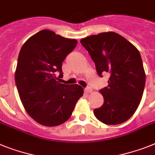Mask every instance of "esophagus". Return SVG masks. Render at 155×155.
<instances>
[{
  "instance_id": "1",
  "label": "esophagus",
  "mask_w": 155,
  "mask_h": 155,
  "mask_svg": "<svg viewBox=\"0 0 155 155\" xmlns=\"http://www.w3.org/2000/svg\"><path fill=\"white\" fill-rule=\"evenodd\" d=\"M84 91H85L86 93H91V92L93 91V90H92V88L91 87H87L84 89Z\"/></svg>"
}]
</instances>
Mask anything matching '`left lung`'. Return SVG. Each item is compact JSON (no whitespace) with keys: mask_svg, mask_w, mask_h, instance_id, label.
Returning a JSON list of instances; mask_svg holds the SVG:
<instances>
[{"mask_svg":"<svg viewBox=\"0 0 155 155\" xmlns=\"http://www.w3.org/2000/svg\"><path fill=\"white\" fill-rule=\"evenodd\" d=\"M80 42L95 64L100 77L106 73L110 75L107 87L100 90L104 103L94 110V116L106 124L128 120L140 105L146 82L139 50L115 32L89 36Z\"/></svg>","mask_w":155,"mask_h":155,"instance_id":"1","label":"left lung"}]
</instances>
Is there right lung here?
Wrapping results in <instances>:
<instances>
[{
  "instance_id": "add662e5",
  "label": "right lung",
  "mask_w": 155,
  "mask_h": 155,
  "mask_svg": "<svg viewBox=\"0 0 155 155\" xmlns=\"http://www.w3.org/2000/svg\"><path fill=\"white\" fill-rule=\"evenodd\" d=\"M76 45L75 39L42 30L27 39L20 49L15 85L27 114L41 125L53 127L64 123L84 94L78 84L59 81L63 77L62 62Z\"/></svg>"
}]
</instances>
